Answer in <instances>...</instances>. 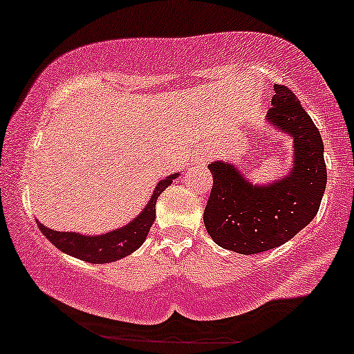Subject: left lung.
<instances>
[{"mask_svg":"<svg viewBox=\"0 0 354 354\" xmlns=\"http://www.w3.org/2000/svg\"><path fill=\"white\" fill-rule=\"evenodd\" d=\"M268 121L293 138L295 165L283 180L253 185L231 163L208 168L213 188L206 203V231L213 241L239 254H256L290 241L318 213L326 188L323 140L296 95L274 84Z\"/></svg>","mask_w":354,"mask_h":354,"instance_id":"left-lung-1","label":"left lung"}]
</instances>
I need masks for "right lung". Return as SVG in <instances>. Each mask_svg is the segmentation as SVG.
I'll return each instance as SVG.
<instances>
[{"label": "right lung", "instance_id": "1", "mask_svg": "<svg viewBox=\"0 0 354 354\" xmlns=\"http://www.w3.org/2000/svg\"><path fill=\"white\" fill-rule=\"evenodd\" d=\"M174 178H178V173L166 176L165 180L158 183V186L153 191V196L145 209L141 211L131 223L123 226L120 230H113L109 233L98 234V236H86L80 233H64V231H55L46 228L43 223H38V228L50 241L63 253L75 256V258L83 259V261L95 263H111L124 256L131 254L138 248L143 245V241L148 236L151 225L156 218V200L163 191L171 185Z\"/></svg>", "mask_w": 354, "mask_h": 354}]
</instances>
